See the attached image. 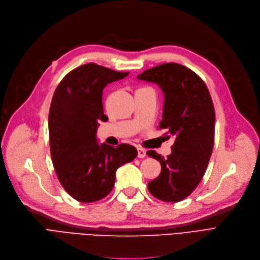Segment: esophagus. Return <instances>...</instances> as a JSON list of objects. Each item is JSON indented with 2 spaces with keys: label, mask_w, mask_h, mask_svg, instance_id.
<instances>
[{
  "label": "esophagus",
  "mask_w": 260,
  "mask_h": 260,
  "mask_svg": "<svg viewBox=\"0 0 260 260\" xmlns=\"http://www.w3.org/2000/svg\"><path fill=\"white\" fill-rule=\"evenodd\" d=\"M137 150H138V157H139V158H143V157H145V155H146V151H145L144 149H142V148H138Z\"/></svg>",
  "instance_id": "1"
}]
</instances>
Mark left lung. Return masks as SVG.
I'll return each mask as SVG.
<instances>
[{
  "mask_svg": "<svg viewBox=\"0 0 260 260\" xmlns=\"http://www.w3.org/2000/svg\"><path fill=\"white\" fill-rule=\"evenodd\" d=\"M157 84L162 90L164 111L159 128L174 137L167 158L155 151L150 157L161 165L159 176L148 184L153 197L176 203L198 187L213 149L214 108L208 88L192 70L179 63H162L137 76Z\"/></svg>",
  "mask_w": 260,
  "mask_h": 260,
  "instance_id": "1",
  "label": "left lung"
}]
</instances>
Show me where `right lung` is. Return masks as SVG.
<instances>
[{"label": "right lung", "instance_id": "obj_1", "mask_svg": "<svg viewBox=\"0 0 260 260\" xmlns=\"http://www.w3.org/2000/svg\"><path fill=\"white\" fill-rule=\"evenodd\" d=\"M127 75L86 63L68 73L54 92L49 112L52 161L63 189L80 202L92 203L109 194L117 169L138 154L131 144L114 148L96 139L99 121L108 120L103 89Z\"/></svg>", "mask_w": 260, "mask_h": 260}]
</instances>
